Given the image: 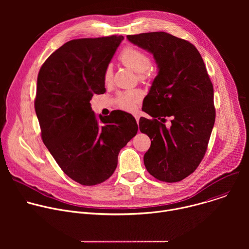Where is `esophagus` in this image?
<instances>
[{
    "label": "esophagus",
    "instance_id": "esophagus-1",
    "mask_svg": "<svg viewBox=\"0 0 249 249\" xmlns=\"http://www.w3.org/2000/svg\"><path fill=\"white\" fill-rule=\"evenodd\" d=\"M134 117H135V119H136L137 123H139V120H140V115H139L138 113H135V114H134Z\"/></svg>",
    "mask_w": 249,
    "mask_h": 249
}]
</instances>
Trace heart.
I'll use <instances>...</instances> for the list:
<instances>
[{"label":"heart","mask_w":249,"mask_h":249,"mask_svg":"<svg viewBox=\"0 0 249 249\" xmlns=\"http://www.w3.org/2000/svg\"><path fill=\"white\" fill-rule=\"evenodd\" d=\"M121 62L131 70H133L137 74H143L150 68L151 60L147 54L142 52L141 50L127 46L125 47L120 56ZM103 79L105 83H109L112 79V69L107 67L104 71ZM141 94L137 90H131L125 93H121L118 96V103L120 107L125 110H133L135 107V103L140 99Z\"/></svg>","instance_id":"obj_1"}]
</instances>
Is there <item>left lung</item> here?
Listing matches in <instances>:
<instances>
[{"instance_id": "left-lung-1", "label": "left lung", "mask_w": 249, "mask_h": 249, "mask_svg": "<svg viewBox=\"0 0 249 249\" xmlns=\"http://www.w3.org/2000/svg\"><path fill=\"white\" fill-rule=\"evenodd\" d=\"M127 39L153 54L158 67L142 108L153 119L141 117L139 122L151 139L145 166L160 181H180L198 167L215 124L214 89L204 61L193 44L167 32Z\"/></svg>"}]
</instances>
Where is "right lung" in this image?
<instances>
[{
    "label": "right lung",
    "mask_w": 249,
    "mask_h": 249,
    "mask_svg": "<svg viewBox=\"0 0 249 249\" xmlns=\"http://www.w3.org/2000/svg\"><path fill=\"white\" fill-rule=\"evenodd\" d=\"M122 35L68 41L40 68L34 101L43 143L76 182L91 186L113 174L118 154L137 134L135 118L121 110L97 117L92 95L105 92L104 71Z\"/></svg>",
    "instance_id": "obj_1"
}]
</instances>
